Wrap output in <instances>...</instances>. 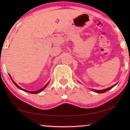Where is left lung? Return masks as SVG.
Masks as SVG:
<instances>
[{
    "label": "left lung",
    "mask_w": 130,
    "mask_h": 130,
    "mask_svg": "<svg viewBox=\"0 0 130 130\" xmlns=\"http://www.w3.org/2000/svg\"><path fill=\"white\" fill-rule=\"evenodd\" d=\"M116 85V84H115V85H113V86H112V87H109V88H107V89H103V90H93V91L94 92H96V93H104V92H107V91H108V90H109V89H111V88H112L114 87V86H115V85Z\"/></svg>",
    "instance_id": "left-lung-1"
}]
</instances>
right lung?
Here are the masks:
<instances>
[{"mask_svg":"<svg viewBox=\"0 0 130 130\" xmlns=\"http://www.w3.org/2000/svg\"><path fill=\"white\" fill-rule=\"evenodd\" d=\"M9 76H10V78L11 79V80H12V81L13 82V83L14 84H15V86H16L18 88H19V89H21V90H22V91H25V92H28V93H33V94H36V93H39V92H41V91H42L46 87L47 85H48V84H49V82H48L46 84L45 86H44L43 88H42L41 89H39V90H38V91H27V90H26V89H23V88H21L19 86H18V85L17 84H16V83L14 81H13V80L12 79V78H11V76H10V74H9Z\"/></svg>","mask_w":130,"mask_h":130,"instance_id":"right-lung-1","label":"right lung"}]
</instances>
